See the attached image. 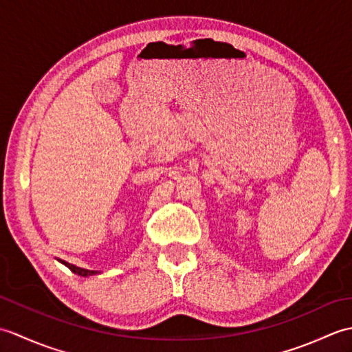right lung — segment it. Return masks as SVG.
Masks as SVG:
<instances>
[{"label":"right lung","instance_id":"right-lung-1","mask_svg":"<svg viewBox=\"0 0 352 352\" xmlns=\"http://www.w3.org/2000/svg\"><path fill=\"white\" fill-rule=\"evenodd\" d=\"M60 261H62V263H63L65 266H68L74 274H78V275H81V276H87V275H94V274H96V271H89V269H83V267H78V266H76V265L66 263V261H63V260H60Z\"/></svg>","mask_w":352,"mask_h":352}]
</instances>
